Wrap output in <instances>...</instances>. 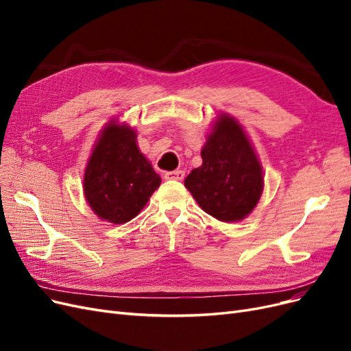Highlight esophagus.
<instances>
[{"instance_id": "1", "label": "esophagus", "mask_w": 351, "mask_h": 351, "mask_svg": "<svg viewBox=\"0 0 351 351\" xmlns=\"http://www.w3.org/2000/svg\"><path fill=\"white\" fill-rule=\"evenodd\" d=\"M165 180H176V182H180V180L184 178V171L182 169H176V171H167L164 174Z\"/></svg>"}]
</instances>
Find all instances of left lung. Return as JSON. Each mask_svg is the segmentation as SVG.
<instances>
[{
	"mask_svg": "<svg viewBox=\"0 0 351 351\" xmlns=\"http://www.w3.org/2000/svg\"><path fill=\"white\" fill-rule=\"evenodd\" d=\"M200 155L204 162L184 180L199 206L224 222L247 217L262 195L263 177L241 125L221 115Z\"/></svg>",
	"mask_w": 351,
	"mask_h": 351,
	"instance_id": "obj_1",
	"label": "left lung"
}]
</instances>
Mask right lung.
Wrapping results in <instances>:
<instances>
[{
  "label": "right lung",
  "mask_w": 351,
  "mask_h": 351,
  "mask_svg": "<svg viewBox=\"0 0 351 351\" xmlns=\"http://www.w3.org/2000/svg\"><path fill=\"white\" fill-rule=\"evenodd\" d=\"M161 184V177L136 145L130 127L110 123L84 171V196L99 218L112 224L134 218Z\"/></svg>",
  "instance_id": "right-lung-1"
}]
</instances>
